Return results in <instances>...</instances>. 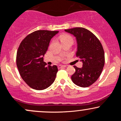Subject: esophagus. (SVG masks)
Masks as SVG:
<instances>
[{"label": "esophagus", "mask_w": 121, "mask_h": 121, "mask_svg": "<svg viewBox=\"0 0 121 121\" xmlns=\"http://www.w3.org/2000/svg\"><path fill=\"white\" fill-rule=\"evenodd\" d=\"M66 67V65H60L58 66V68L59 69H62V68H64Z\"/></svg>", "instance_id": "34e87169"}]
</instances>
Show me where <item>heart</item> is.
<instances>
[{
	"instance_id": "1",
	"label": "heart",
	"mask_w": 121,
	"mask_h": 121,
	"mask_svg": "<svg viewBox=\"0 0 121 121\" xmlns=\"http://www.w3.org/2000/svg\"><path fill=\"white\" fill-rule=\"evenodd\" d=\"M61 42H63V41H72L73 42V40L72 36H70L69 35H62L60 38Z\"/></svg>"
}]
</instances>
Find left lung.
I'll use <instances>...</instances> for the list:
<instances>
[{
  "mask_svg": "<svg viewBox=\"0 0 121 121\" xmlns=\"http://www.w3.org/2000/svg\"><path fill=\"white\" fill-rule=\"evenodd\" d=\"M76 37L77 44L76 57L82 62V67L77 68L71 79L78 86L86 87L99 78L105 64V54L102 44L94 35L82 27L65 30Z\"/></svg>",
  "mask_w": 121,
  "mask_h": 121,
  "instance_id": "left-lung-1",
  "label": "left lung"
}]
</instances>
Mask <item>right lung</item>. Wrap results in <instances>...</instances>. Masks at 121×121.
Masks as SVG:
<instances>
[{
  "label": "right lung",
  "mask_w": 121,
  "mask_h": 121,
  "mask_svg": "<svg viewBox=\"0 0 121 121\" xmlns=\"http://www.w3.org/2000/svg\"><path fill=\"white\" fill-rule=\"evenodd\" d=\"M59 31L39 30L27 36L20 43L16 55V65L21 77L29 86L41 91L55 81L56 65L47 66L43 57L51 39Z\"/></svg>",
  "instance_id": "obj_1"
}]
</instances>
